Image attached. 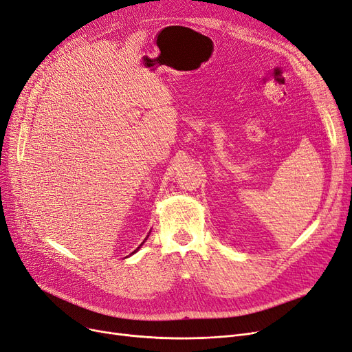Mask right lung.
<instances>
[{
  "label": "right lung",
  "instance_id": "obj_1",
  "mask_svg": "<svg viewBox=\"0 0 352 352\" xmlns=\"http://www.w3.org/2000/svg\"><path fill=\"white\" fill-rule=\"evenodd\" d=\"M140 246H142V245H139V248H140ZM139 248H138V250H139ZM138 250H136V251H138ZM136 251H135V252H136ZM135 252H132V254H135Z\"/></svg>",
  "mask_w": 352,
  "mask_h": 352
}]
</instances>
